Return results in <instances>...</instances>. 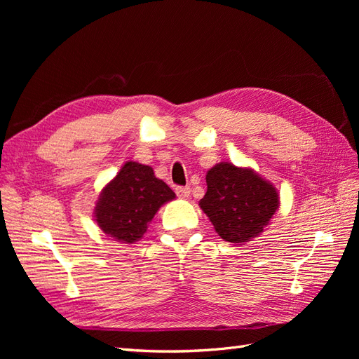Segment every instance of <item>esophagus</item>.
Instances as JSON below:
<instances>
[{
    "label": "esophagus",
    "mask_w": 359,
    "mask_h": 359,
    "mask_svg": "<svg viewBox=\"0 0 359 359\" xmlns=\"http://www.w3.org/2000/svg\"><path fill=\"white\" fill-rule=\"evenodd\" d=\"M175 193L180 199H187L190 196V187H177Z\"/></svg>",
    "instance_id": "1"
}]
</instances>
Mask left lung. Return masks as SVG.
I'll list each match as a JSON object with an SVG mask.
<instances>
[{"label": "left lung", "instance_id": "1", "mask_svg": "<svg viewBox=\"0 0 359 359\" xmlns=\"http://www.w3.org/2000/svg\"><path fill=\"white\" fill-rule=\"evenodd\" d=\"M206 186L199 206L227 243L252 241L278 210L277 189L250 168L222 161L206 172Z\"/></svg>", "mask_w": 359, "mask_h": 359}]
</instances>
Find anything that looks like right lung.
Masks as SVG:
<instances>
[{
  "instance_id": "obj_1",
  "label": "right lung",
  "mask_w": 359,
  "mask_h": 359,
  "mask_svg": "<svg viewBox=\"0 0 359 359\" xmlns=\"http://www.w3.org/2000/svg\"><path fill=\"white\" fill-rule=\"evenodd\" d=\"M172 199H175V193L154 175L153 168L127 161L102 190L94 217L114 241L133 244L144 236L160 206Z\"/></svg>"
}]
</instances>
